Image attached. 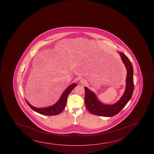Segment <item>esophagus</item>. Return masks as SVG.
Returning <instances> with one entry per match:
<instances>
[{"label":"esophagus","mask_w":154,"mask_h":154,"mask_svg":"<svg viewBox=\"0 0 154 154\" xmlns=\"http://www.w3.org/2000/svg\"><path fill=\"white\" fill-rule=\"evenodd\" d=\"M81 83L84 84L86 83V82L84 80H81Z\"/></svg>","instance_id":"obj_1"}]
</instances>
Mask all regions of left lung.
<instances>
[{
    "instance_id": "8db88e82",
    "label": "left lung",
    "mask_w": 154,
    "mask_h": 154,
    "mask_svg": "<svg viewBox=\"0 0 154 154\" xmlns=\"http://www.w3.org/2000/svg\"><path fill=\"white\" fill-rule=\"evenodd\" d=\"M120 55L127 71L126 89L124 94L116 103L106 105L99 100L95 93L85 87L86 108L91 114L106 117L114 116L122 110L131 98L134 90L133 68L131 62L124 53H120Z\"/></svg>"
}]
</instances>
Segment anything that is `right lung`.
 I'll list each match as a JSON object with an SVG mask.
<instances>
[{"instance_id":"right-lung-1","label":"right lung","mask_w":154,"mask_h":154,"mask_svg":"<svg viewBox=\"0 0 154 154\" xmlns=\"http://www.w3.org/2000/svg\"><path fill=\"white\" fill-rule=\"evenodd\" d=\"M77 85L76 83L72 84L70 85L69 86L66 90L63 92L62 96L58 101L55 103L53 106H49L45 108H36L31 105L28 101L26 100V103H27L28 106L30 107L33 111H35L37 113L45 115V116H55L61 113L64 109L65 108L66 100L69 93L71 91L73 90L75 87Z\"/></svg>"}]
</instances>
